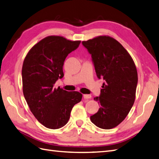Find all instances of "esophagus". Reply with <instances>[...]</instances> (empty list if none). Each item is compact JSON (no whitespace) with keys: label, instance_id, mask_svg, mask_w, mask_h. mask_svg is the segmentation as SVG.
Instances as JSON below:
<instances>
[{"label":"esophagus","instance_id":"obj_1","mask_svg":"<svg viewBox=\"0 0 159 159\" xmlns=\"http://www.w3.org/2000/svg\"><path fill=\"white\" fill-rule=\"evenodd\" d=\"M83 96L85 99H89L91 98V95H90V94H84Z\"/></svg>","mask_w":159,"mask_h":159}]
</instances>
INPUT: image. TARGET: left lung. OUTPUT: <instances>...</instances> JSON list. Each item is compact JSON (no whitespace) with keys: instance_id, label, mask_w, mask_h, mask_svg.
Returning <instances> with one entry per match:
<instances>
[{"instance_id":"obj_1","label":"left lung","mask_w":159,"mask_h":159,"mask_svg":"<svg viewBox=\"0 0 159 159\" xmlns=\"http://www.w3.org/2000/svg\"><path fill=\"white\" fill-rule=\"evenodd\" d=\"M82 44L91 55L98 78L104 80L100 96L94 98L100 109L90 120L100 128L112 129L125 119L134 105L136 67L129 54L113 38L98 36Z\"/></svg>"}]
</instances>
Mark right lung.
Returning <instances> with one entry per match:
<instances>
[{"label":"right lung","mask_w":159,"mask_h":159,"mask_svg":"<svg viewBox=\"0 0 159 159\" xmlns=\"http://www.w3.org/2000/svg\"><path fill=\"white\" fill-rule=\"evenodd\" d=\"M80 42L61 36H48L31 48L23 63L25 99L34 117L47 128L56 129L66 125L73 106L82 100V94L78 92L54 88L64 75L65 59L78 48Z\"/></svg>","instance_id":"add662e5"}]
</instances>
